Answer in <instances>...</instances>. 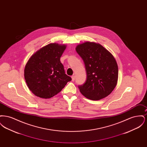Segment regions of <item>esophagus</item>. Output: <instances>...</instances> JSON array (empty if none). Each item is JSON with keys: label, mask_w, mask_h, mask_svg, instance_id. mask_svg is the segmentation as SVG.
I'll return each instance as SVG.
<instances>
[{"label": "esophagus", "mask_w": 147, "mask_h": 147, "mask_svg": "<svg viewBox=\"0 0 147 147\" xmlns=\"http://www.w3.org/2000/svg\"><path fill=\"white\" fill-rule=\"evenodd\" d=\"M75 79H76V76H71V80L72 81H74L75 80Z\"/></svg>", "instance_id": "obj_1"}]
</instances>
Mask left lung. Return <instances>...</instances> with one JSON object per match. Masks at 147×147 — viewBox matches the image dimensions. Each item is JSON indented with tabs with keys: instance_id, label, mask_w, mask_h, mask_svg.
<instances>
[{
	"instance_id": "left-lung-1",
	"label": "left lung",
	"mask_w": 147,
	"mask_h": 147,
	"mask_svg": "<svg viewBox=\"0 0 147 147\" xmlns=\"http://www.w3.org/2000/svg\"><path fill=\"white\" fill-rule=\"evenodd\" d=\"M76 51L84 61L87 79L78 86L80 92L91 100H99L110 95L116 87L118 65L112 54L100 44L85 42L77 45Z\"/></svg>"
}]
</instances>
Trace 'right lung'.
<instances>
[{
	"mask_svg": "<svg viewBox=\"0 0 147 147\" xmlns=\"http://www.w3.org/2000/svg\"><path fill=\"white\" fill-rule=\"evenodd\" d=\"M66 47L65 45L49 43L29 58L25 67L24 77L29 89L36 96L52 98L71 80L65 74L60 61Z\"/></svg>",
	"mask_w": 147,
	"mask_h": 147,
	"instance_id": "add662e5",
	"label": "right lung"
}]
</instances>
